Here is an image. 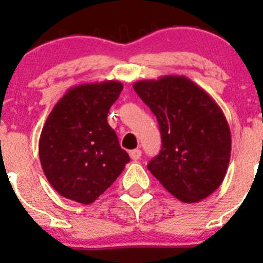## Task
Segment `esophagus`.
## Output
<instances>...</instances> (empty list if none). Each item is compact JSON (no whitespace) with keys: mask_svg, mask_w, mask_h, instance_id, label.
Wrapping results in <instances>:
<instances>
[{"mask_svg":"<svg viewBox=\"0 0 263 263\" xmlns=\"http://www.w3.org/2000/svg\"><path fill=\"white\" fill-rule=\"evenodd\" d=\"M141 150H140V148H135V150H131L129 151V156H131V159L132 160H139L140 158H141Z\"/></svg>","mask_w":263,"mask_h":263,"instance_id":"1","label":"esophagus"}]
</instances>
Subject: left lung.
Here are the masks:
<instances>
[{
  "instance_id": "obj_1",
  "label": "left lung",
  "mask_w": 263,
  "mask_h": 263,
  "mask_svg": "<svg viewBox=\"0 0 263 263\" xmlns=\"http://www.w3.org/2000/svg\"><path fill=\"white\" fill-rule=\"evenodd\" d=\"M156 116L161 150L147 169L169 193L185 203L209 197L224 181L232 136L216 102L185 76H161L134 84Z\"/></svg>"
}]
</instances>
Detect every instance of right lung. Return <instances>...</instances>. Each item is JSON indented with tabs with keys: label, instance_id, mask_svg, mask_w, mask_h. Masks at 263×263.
<instances>
[{
	"label": "right lung",
	"instance_id": "add662e5",
	"mask_svg": "<svg viewBox=\"0 0 263 263\" xmlns=\"http://www.w3.org/2000/svg\"><path fill=\"white\" fill-rule=\"evenodd\" d=\"M122 89L115 80L73 86L49 113L39 139V159L50 185L63 197L90 205L129 161L107 121Z\"/></svg>",
	"mask_w": 263,
	"mask_h": 263
}]
</instances>
